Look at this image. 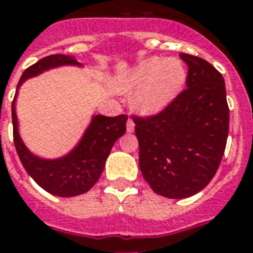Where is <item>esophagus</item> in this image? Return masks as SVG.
Here are the masks:
<instances>
[{"mask_svg": "<svg viewBox=\"0 0 253 253\" xmlns=\"http://www.w3.org/2000/svg\"><path fill=\"white\" fill-rule=\"evenodd\" d=\"M126 127H127V132H132V131H134V128H135L134 121H132V119H131V118H128V121H127Z\"/></svg>", "mask_w": 253, "mask_h": 253, "instance_id": "34e87169", "label": "esophagus"}]
</instances>
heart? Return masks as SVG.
I'll list each match as a JSON object with an SVG mask.
<instances>
[{
    "instance_id": "b5f03b06",
    "label": "heart",
    "mask_w": 253,
    "mask_h": 253,
    "mask_svg": "<svg viewBox=\"0 0 253 253\" xmlns=\"http://www.w3.org/2000/svg\"><path fill=\"white\" fill-rule=\"evenodd\" d=\"M186 79L184 64L176 57L143 60L122 83L123 89L136 90L134 103L143 113H158L180 93Z\"/></svg>"
}]
</instances>
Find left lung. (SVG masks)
I'll return each instance as SVG.
<instances>
[{"instance_id": "left-lung-1", "label": "left lung", "mask_w": 253, "mask_h": 253, "mask_svg": "<svg viewBox=\"0 0 253 253\" xmlns=\"http://www.w3.org/2000/svg\"><path fill=\"white\" fill-rule=\"evenodd\" d=\"M186 89L158 115L132 117L139 168L155 193L188 198L215 176L228 136L230 110L223 76L204 59L180 53Z\"/></svg>"}]
</instances>
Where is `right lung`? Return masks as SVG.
I'll return each instance as SVG.
<instances>
[{"instance_id": "right-lung-1", "label": "right lung", "mask_w": 253, "mask_h": 253, "mask_svg": "<svg viewBox=\"0 0 253 253\" xmlns=\"http://www.w3.org/2000/svg\"><path fill=\"white\" fill-rule=\"evenodd\" d=\"M64 65L83 67L75 56L51 55L41 59L23 72L11 103L13 136L22 166L41 188L53 196L75 197L86 193L98 181L114 143L126 132L127 117L123 114L118 117L93 115L79 143L64 156L44 159L33 154L22 140L18 128L15 113L18 89L31 77Z\"/></svg>"}]
</instances>
